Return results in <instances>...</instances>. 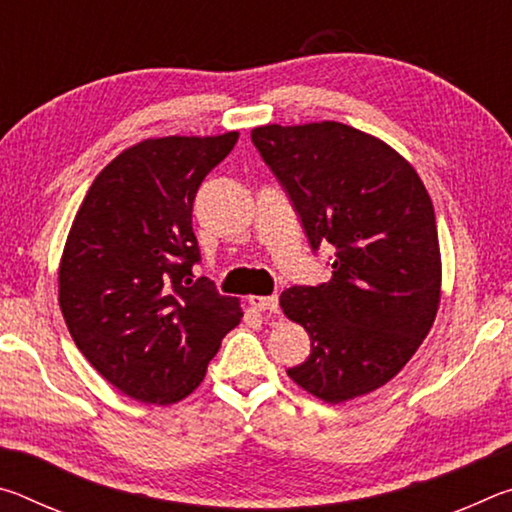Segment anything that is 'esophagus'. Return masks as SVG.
Instances as JSON below:
<instances>
[{
	"label": "esophagus",
	"instance_id": "1",
	"mask_svg": "<svg viewBox=\"0 0 512 512\" xmlns=\"http://www.w3.org/2000/svg\"><path fill=\"white\" fill-rule=\"evenodd\" d=\"M248 302H250V307L257 311H271V314H277V309H280L277 296H250Z\"/></svg>",
	"mask_w": 512,
	"mask_h": 512
}]
</instances>
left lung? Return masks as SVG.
I'll list each match as a JSON object with an SVG mask.
<instances>
[{"mask_svg": "<svg viewBox=\"0 0 512 512\" xmlns=\"http://www.w3.org/2000/svg\"><path fill=\"white\" fill-rule=\"evenodd\" d=\"M314 250L336 248L332 277L282 291L284 316L311 352L287 375L341 404L391 381L420 348L440 305V246L429 192L386 142L339 121L253 128Z\"/></svg>", "mask_w": 512, "mask_h": 512, "instance_id": "left-lung-1", "label": "left lung"}]
</instances>
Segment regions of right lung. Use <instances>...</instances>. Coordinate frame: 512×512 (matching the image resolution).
I'll use <instances>...</instances> for the list:
<instances>
[{"label": "right lung", "mask_w": 512, "mask_h": 512, "mask_svg": "<svg viewBox=\"0 0 512 512\" xmlns=\"http://www.w3.org/2000/svg\"><path fill=\"white\" fill-rule=\"evenodd\" d=\"M239 133L151 137L103 167L85 194L58 268V302L76 348L137 402L185 400L205 379L237 298L194 280L198 187Z\"/></svg>", "instance_id": "right-lung-1"}]
</instances>
